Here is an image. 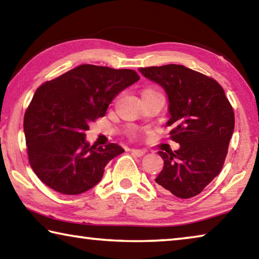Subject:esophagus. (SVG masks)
Instances as JSON below:
<instances>
[{
    "label": "esophagus",
    "instance_id": "1",
    "mask_svg": "<svg viewBox=\"0 0 259 259\" xmlns=\"http://www.w3.org/2000/svg\"><path fill=\"white\" fill-rule=\"evenodd\" d=\"M131 153H133V154L135 155V156H138V157H140V156H143V155H145V151H143V150H131Z\"/></svg>",
    "mask_w": 259,
    "mask_h": 259
}]
</instances>
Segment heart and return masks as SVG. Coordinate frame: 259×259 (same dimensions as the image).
Segmentation results:
<instances>
[{"instance_id": "b5f03b06", "label": "heart", "mask_w": 259, "mask_h": 259, "mask_svg": "<svg viewBox=\"0 0 259 259\" xmlns=\"http://www.w3.org/2000/svg\"><path fill=\"white\" fill-rule=\"evenodd\" d=\"M148 93H156V91L152 90V89H146V90L143 91V94H148ZM143 94H142V95H143Z\"/></svg>"}]
</instances>
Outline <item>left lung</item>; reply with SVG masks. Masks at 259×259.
Masks as SVG:
<instances>
[{
  "label": "left lung",
  "mask_w": 259,
  "mask_h": 259,
  "mask_svg": "<svg viewBox=\"0 0 259 259\" xmlns=\"http://www.w3.org/2000/svg\"><path fill=\"white\" fill-rule=\"evenodd\" d=\"M165 91L171 139L177 151H159L164 165L155 182L181 199L198 195L218 176L234 131V113L211 77L183 65L139 68Z\"/></svg>",
  "instance_id": "8db88e82"
}]
</instances>
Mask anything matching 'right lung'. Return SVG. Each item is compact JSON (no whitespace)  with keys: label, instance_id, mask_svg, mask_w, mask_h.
Segmentation results:
<instances>
[{"label":"right lung","instance_id":"obj_1","mask_svg":"<svg viewBox=\"0 0 259 259\" xmlns=\"http://www.w3.org/2000/svg\"><path fill=\"white\" fill-rule=\"evenodd\" d=\"M138 80L133 69L81 65L35 91L25 113L24 133L30 166L41 182L67 195L97 185L105 165L124 150L113 143L91 146L85 131Z\"/></svg>","mask_w":259,"mask_h":259}]
</instances>
